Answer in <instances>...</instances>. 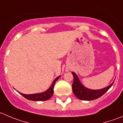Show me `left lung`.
Segmentation results:
<instances>
[{
  "mask_svg": "<svg viewBox=\"0 0 123 123\" xmlns=\"http://www.w3.org/2000/svg\"><path fill=\"white\" fill-rule=\"evenodd\" d=\"M72 74L74 77V82L72 85V91H73L75 95L80 100L89 101V100H93L98 98L103 95L105 94L112 87L113 83H114V81H113L109 86L105 87V88L101 89H89L86 88L81 85L75 73L72 72Z\"/></svg>",
  "mask_w": 123,
  "mask_h": 123,
  "instance_id": "1",
  "label": "left lung"
}]
</instances>
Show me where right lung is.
Returning <instances> with one entry per match:
<instances>
[{
	"label": "right lung",
	"mask_w": 123,
	"mask_h": 123,
	"mask_svg": "<svg viewBox=\"0 0 123 123\" xmlns=\"http://www.w3.org/2000/svg\"><path fill=\"white\" fill-rule=\"evenodd\" d=\"M60 75L58 76V77L55 78L54 81L52 83V85H51V87L46 91L45 92H42V93H35V94H23V93H19L23 96V97L28 100H32V101H46V100H49L53 95L54 93V87L55 83L57 81L58 78H60Z\"/></svg>",
	"instance_id": "obj_1"
}]
</instances>
